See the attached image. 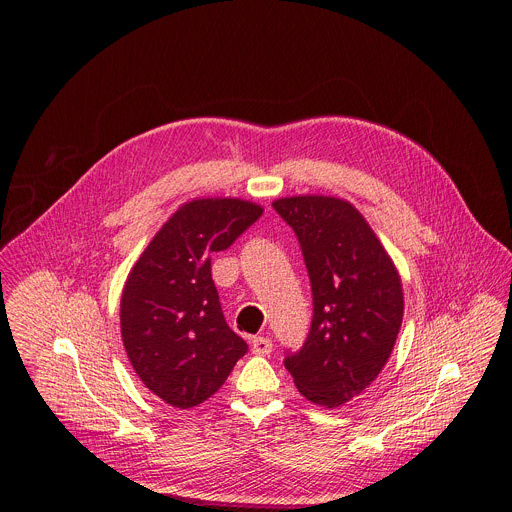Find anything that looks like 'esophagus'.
I'll list each match as a JSON object with an SVG mask.
<instances>
[{
	"label": "esophagus",
	"mask_w": 512,
	"mask_h": 512,
	"mask_svg": "<svg viewBox=\"0 0 512 512\" xmlns=\"http://www.w3.org/2000/svg\"><path fill=\"white\" fill-rule=\"evenodd\" d=\"M251 350H253V354L267 356L273 350V344H271V340L267 336H255L253 344H251Z\"/></svg>",
	"instance_id": "1"
}]
</instances>
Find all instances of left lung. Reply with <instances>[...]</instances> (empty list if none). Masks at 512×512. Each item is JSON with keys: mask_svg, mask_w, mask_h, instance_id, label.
<instances>
[{"mask_svg": "<svg viewBox=\"0 0 512 512\" xmlns=\"http://www.w3.org/2000/svg\"><path fill=\"white\" fill-rule=\"evenodd\" d=\"M294 229L312 285V324L304 346L283 364L298 391L338 407L367 389L395 346L403 320L399 273L362 214L332 196L273 202Z\"/></svg>", "mask_w": 512, "mask_h": 512, "instance_id": "obj_1", "label": "left lung"}]
</instances>
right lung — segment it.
<instances>
[{
  "mask_svg": "<svg viewBox=\"0 0 512 512\" xmlns=\"http://www.w3.org/2000/svg\"><path fill=\"white\" fill-rule=\"evenodd\" d=\"M263 214L239 198L184 204L133 265L121 296V338L137 377L178 409L223 387L249 350L225 316L210 255L229 249Z\"/></svg>",
  "mask_w": 512,
  "mask_h": 512,
  "instance_id": "obj_1",
  "label": "right lung"
}]
</instances>
